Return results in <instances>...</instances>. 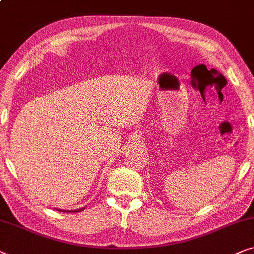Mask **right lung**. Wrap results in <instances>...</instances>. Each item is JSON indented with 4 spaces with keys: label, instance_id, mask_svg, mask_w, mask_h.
Wrapping results in <instances>:
<instances>
[{
    "label": "right lung",
    "instance_id": "right-lung-1",
    "mask_svg": "<svg viewBox=\"0 0 254 254\" xmlns=\"http://www.w3.org/2000/svg\"><path fill=\"white\" fill-rule=\"evenodd\" d=\"M83 209H84V208H80V209H76V211H69V212H74V213H75V212H81V211H83ZM58 211H60V209H58ZM63 212H64V211H63Z\"/></svg>",
    "mask_w": 254,
    "mask_h": 254
}]
</instances>
